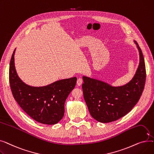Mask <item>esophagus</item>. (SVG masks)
Returning <instances> with one entry per match:
<instances>
[{
    "instance_id": "obj_1",
    "label": "esophagus",
    "mask_w": 154,
    "mask_h": 154,
    "mask_svg": "<svg viewBox=\"0 0 154 154\" xmlns=\"http://www.w3.org/2000/svg\"><path fill=\"white\" fill-rule=\"evenodd\" d=\"M82 82H83V80H82L81 78H79V79H77V84L78 86L81 85L82 84Z\"/></svg>"
}]
</instances>
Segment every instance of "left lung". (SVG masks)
Listing matches in <instances>:
<instances>
[{
  "instance_id": "left-lung-1",
  "label": "left lung",
  "mask_w": 154,
  "mask_h": 154,
  "mask_svg": "<svg viewBox=\"0 0 154 154\" xmlns=\"http://www.w3.org/2000/svg\"><path fill=\"white\" fill-rule=\"evenodd\" d=\"M139 54V64L132 79L127 84L114 86L103 80L84 75V97L91 116L101 123H109L131 111L142 94L146 72L143 54L134 40Z\"/></svg>"
}]
</instances>
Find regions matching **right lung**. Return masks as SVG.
Masks as SVG:
<instances>
[{"label": "right lung", "mask_w": 154, "mask_h": 154, "mask_svg": "<svg viewBox=\"0 0 154 154\" xmlns=\"http://www.w3.org/2000/svg\"><path fill=\"white\" fill-rule=\"evenodd\" d=\"M15 49L9 67V82L14 98L22 110L37 122L47 125L57 124L64 116L65 102L74 88L77 78L57 80L45 86L27 85L20 79L16 71Z\"/></svg>", "instance_id": "add662e5"}]
</instances>
